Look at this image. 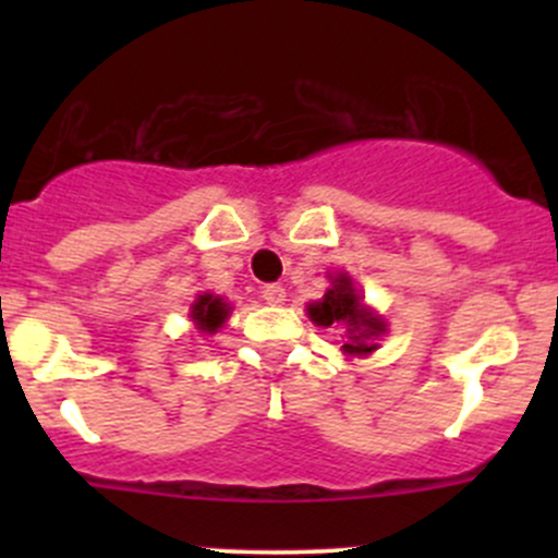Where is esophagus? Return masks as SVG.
Masks as SVG:
<instances>
[{
	"label": "esophagus",
	"instance_id": "obj_1",
	"mask_svg": "<svg viewBox=\"0 0 558 558\" xmlns=\"http://www.w3.org/2000/svg\"><path fill=\"white\" fill-rule=\"evenodd\" d=\"M262 296H264V302H267V305H283L286 289H283V286H278V283H269V286H264V289H262Z\"/></svg>",
	"mask_w": 558,
	"mask_h": 558
}]
</instances>
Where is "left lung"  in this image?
I'll return each mask as SVG.
<instances>
[{"label":"left lung","instance_id":"obj_1","mask_svg":"<svg viewBox=\"0 0 558 558\" xmlns=\"http://www.w3.org/2000/svg\"><path fill=\"white\" fill-rule=\"evenodd\" d=\"M329 280L331 286L326 289L324 300L307 305V315L313 318V324L337 326L345 331L342 351L348 356H367L378 348L375 340L386 335V320L364 305L351 275L337 272L329 275Z\"/></svg>","mask_w":558,"mask_h":558}]
</instances>
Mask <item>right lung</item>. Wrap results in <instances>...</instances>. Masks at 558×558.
<instances>
[{
  "instance_id": "1",
  "label": "right lung",
  "mask_w": 558,
  "mask_h": 558,
  "mask_svg": "<svg viewBox=\"0 0 558 558\" xmlns=\"http://www.w3.org/2000/svg\"><path fill=\"white\" fill-rule=\"evenodd\" d=\"M229 311H232V307H229L221 296L199 294L196 296L194 305H191V320H194L196 329L199 331L213 335V331L221 329L223 320L229 318Z\"/></svg>"
}]
</instances>
